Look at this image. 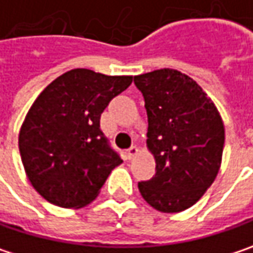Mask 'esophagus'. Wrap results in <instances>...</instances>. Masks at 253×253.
Listing matches in <instances>:
<instances>
[{
  "instance_id": "esophagus-1",
  "label": "esophagus",
  "mask_w": 253,
  "mask_h": 253,
  "mask_svg": "<svg viewBox=\"0 0 253 253\" xmlns=\"http://www.w3.org/2000/svg\"><path fill=\"white\" fill-rule=\"evenodd\" d=\"M126 154H128V158H134L136 154H138V148H136V147H131V148L126 151Z\"/></svg>"
}]
</instances>
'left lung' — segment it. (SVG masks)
Here are the masks:
<instances>
[{
	"mask_svg": "<svg viewBox=\"0 0 253 253\" xmlns=\"http://www.w3.org/2000/svg\"><path fill=\"white\" fill-rule=\"evenodd\" d=\"M148 115L147 147L155 175L138 183L144 200L163 213L197 203L214 181L225 145V126L214 103L190 76L160 69L134 78Z\"/></svg>",
	"mask_w": 253,
	"mask_h": 253,
	"instance_id": "left-lung-1",
	"label": "left lung"
}]
</instances>
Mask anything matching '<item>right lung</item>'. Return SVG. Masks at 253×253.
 <instances>
[{
  "label": "right lung",
  "mask_w": 253,
  "mask_h": 253,
  "mask_svg": "<svg viewBox=\"0 0 253 253\" xmlns=\"http://www.w3.org/2000/svg\"><path fill=\"white\" fill-rule=\"evenodd\" d=\"M132 76H106L73 69L51 82L34 100L18 135L28 180L51 205L81 209L96 199L122 163L100 131L108 103Z\"/></svg>",
  "instance_id": "1"
}]
</instances>
